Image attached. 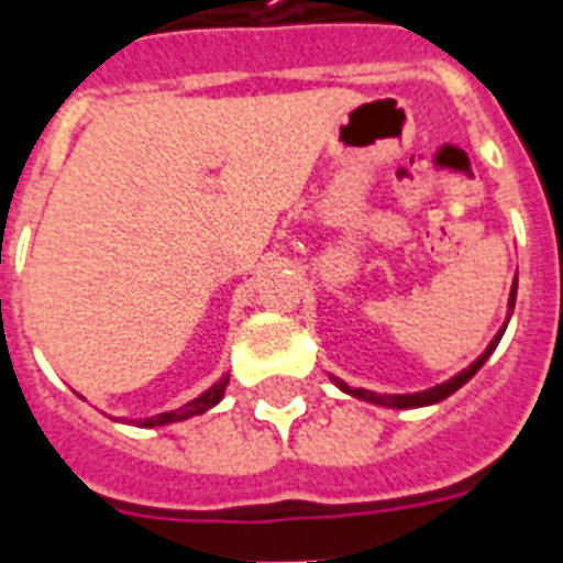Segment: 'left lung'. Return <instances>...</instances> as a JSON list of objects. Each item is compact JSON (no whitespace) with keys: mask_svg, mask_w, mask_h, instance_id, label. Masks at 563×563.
<instances>
[{"mask_svg":"<svg viewBox=\"0 0 563 563\" xmlns=\"http://www.w3.org/2000/svg\"><path fill=\"white\" fill-rule=\"evenodd\" d=\"M514 303H517V280H514V286H510V295H508V316H505V324L499 328V333L490 339V345L484 349V354L475 363H470V366L463 368V372H457L454 377H449V380H443V384L431 386V389H422V393H372V389H363V386H349L345 380H339V377L330 375V380L342 389V393H349V396L360 398V401H368V405H377V407H389V410H413V407H428V405H437V401H443V398H449L452 393H457L466 380H472V375L478 372V368L487 363V357H490L493 351H496V345H499V339L505 336V328H508L510 321V312H514Z\"/></svg>","mask_w":563,"mask_h":563,"instance_id":"1","label":"left lung"}]
</instances>
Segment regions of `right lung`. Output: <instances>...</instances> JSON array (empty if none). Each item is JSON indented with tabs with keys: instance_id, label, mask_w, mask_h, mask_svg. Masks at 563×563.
Returning <instances> with one entry per match:
<instances>
[{
	"instance_id": "1",
	"label": "right lung",
	"mask_w": 563,
	"mask_h": 563,
	"mask_svg": "<svg viewBox=\"0 0 563 563\" xmlns=\"http://www.w3.org/2000/svg\"><path fill=\"white\" fill-rule=\"evenodd\" d=\"M227 384H230V375H221L218 380H214L206 393H200L197 398H191L188 405L177 407V410H165V413H156L150 416V419H141L139 428H156V424H174V422H183V419H191V416H200L206 413V410H212L221 398H224L227 393Z\"/></svg>"
}]
</instances>
